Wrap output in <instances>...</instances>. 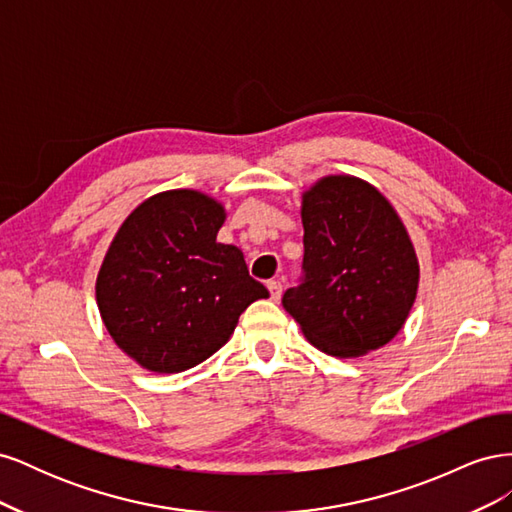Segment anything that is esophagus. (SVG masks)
Wrapping results in <instances>:
<instances>
[{
    "label": "esophagus",
    "instance_id": "1",
    "mask_svg": "<svg viewBox=\"0 0 512 512\" xmlns=\"http://www.w3.org/2000/svg\"><path fill=\"white\" fill-rule=\"evenodd\" d=\"M267 288L271 292V301H280L282 299V282L280 280H269L267 282Z\"/></svg>",
    "mask_w": 512,
    "mask_h": 512
}]
</instances>
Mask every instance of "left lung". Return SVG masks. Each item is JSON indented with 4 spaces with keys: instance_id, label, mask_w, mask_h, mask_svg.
<instances>
[{
    "instance_id": "left-lung-1",
    "label": "left lung",
    "mask_w": 512,
    "mask_h": 512,
    "mask_svg": "<svg viewBox=\"0 0 512 512\" xmlns=\"http://www.w3.org/2000/svg\"><path fill=\"white\" fill-rule=\"evenodd\" d=\"M303 277L286 312L318 350L354 359L404 327L418 290V258L404 222L374 185L329 175L303 194Z\"/></svg>"
}]
</instances>
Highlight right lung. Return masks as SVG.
Wrapping results in <instances>:
<instances>
[{
    "mask_svg": "<svg viewBox=\"0 0 512 512\" xmlns=\"http://www.w3.org/2000/svg\"><path fill=\"white\" fill-rule=\"evenodd\" d=\"M226 220L218 200L168 190L138 205L108 245L96 280L106 331L138 365L179 374L218 352L247 305L269 290L243 252L215 241Z\"/></svg>",
    "mask_w": 512,
    "mask_h": 512,
    "instance_id": "add662e5",
    "label": "right lung"
}]
</instances>
